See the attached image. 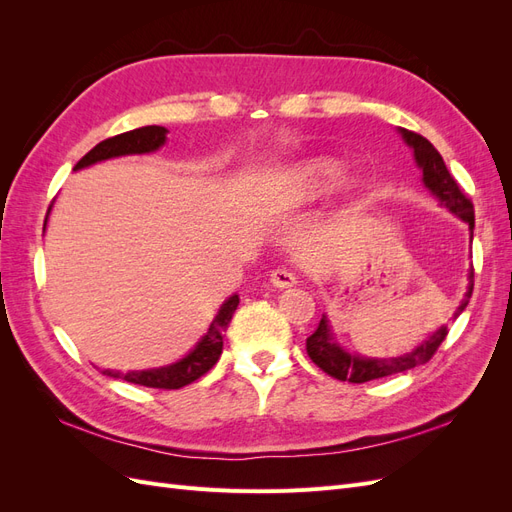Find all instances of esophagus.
<instances>
[{
    "label": "esophagus",
    "instance_id": "esophagus-1",
    "mask_svg": "<svg viewBox=\"0 0 512 512\" xmlns=\"http://www.w3.org/2000/svg\"><path fill=\"white\" fill-rule=\"evenodd\" d=\"M271 284L275 288H280V290L290 288V286L297 284V275H294L290 269H275L271 273Z\"/></svg>",
    "mask_w": 512,
    "mask_h": 512
}]
</instances>
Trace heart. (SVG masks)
<instances>
[{
	"label": "heart",
	"mask_w": 512,
	"mask_h": 512,
	"mask_svg": "<svg viewBox=\"0 0 512 512\" xmlns=\"http://www.w3.org/2000/svg\"><path fill=\"white\" fill-rule=\"evenodd\" d=\"M346 166L335 158H307L294 166L288 177L290 200H316L331 194L339 183H344Z\"/></svg>",
	"instance_id": "heart-1"
}]
</instances>
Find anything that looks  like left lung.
I'll return each mask as SVG.
<instances>
[{"label":"left lung","instance_id":"obj_1","mask_svg":"<svg viewBox=\"0 0 512 512\" xmlns=\"http://www.w3.org/2000/svg\"><path fill=\"white\" fill-rule=\"evenodd\" d=\"M397 132L401 134V138H404V143L412 149L414 162L423 173L425 188L438 198L440 207L455 213L461 222H466L470 226V243H472L474 207L470 200L463 196V192L459 190V185L451 177V173H448V168L438 153V149L433 147L421 134L410 132L406 128H397ZM472 288H474V269L470 265L468 290H466V294H463L459 307L455 309V314H453L455 318L468 307L470 297H472ZM446 333H448V329L440 327L438 331H433L427 339H423V342L418 344L414 350H410L406 354H399V356H391V359H378V356H361L356 352H348L342 344L337 342L331 322H329L327 314H324L318 324V329L307 337V354H309V359H312L324 371V374H329V376H333L337 380H344V382L363 384L369 380L401 374V371L425 365L431 356L436 354L440 344L444 342Z\"/></svg>","mask_w":512,"mask_h":512}]
</instances>
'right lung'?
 I'll use <instances>...</instances> for the list:
<instances>
[{"label": "right lung", "mask_w": 512, "mask_h": 512, "mask_svg": "<svg viewBox=\"0 0 512 512\" xmlns=\"http://www.w3.org/2000/svg\"><path fill=\"white\" fill-rule=\"evenodd\" d=\"M166 134L168 130L162 126H145V128H136L130 132L117 134L113 138H106V141L98 143L89 153H85V156L76 162L74 170H81L91 164L121 158V156H143V153H153L166 143ZM49 213H51V207H49ZM49 213H46V220H49ZM237 305H239V294H232V297H228L218 309V314H215L213 322L209 324L207 333L200 337L196 346L177 363L153 367V369H141V371H128V374H121V371H115V369H104L102 374L111 378H121L132 384L149 386V389H168V391L181 389V386L198 380L200 376H205L207 371L218 363L222 346H224V331L228 329V322L232 314H235Z\"/></svg>", "instance_id": "1"}]
</instances>
